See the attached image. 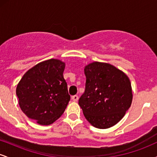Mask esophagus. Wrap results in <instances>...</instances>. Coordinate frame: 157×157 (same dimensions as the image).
<instances>
[{"mask_svg":"<svg viewBox=\"0 0 157 157\" xmlns=\"http://www.w3.org/2000/svg\"><path fill=\"white\" fill-rule=\"evenodd\" d=\"M71 99H72V100H73V101H75V102H77V100H78V99H79V97L77 96V95H74V96L71 97Z\"/></svg>","mask_w":157,"mask_h":157,"instance_id":"esophagus-1","label":"esophagus"}]
</instances>
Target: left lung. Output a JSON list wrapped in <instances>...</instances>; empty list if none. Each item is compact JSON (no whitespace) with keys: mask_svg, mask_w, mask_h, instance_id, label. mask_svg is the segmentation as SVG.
Masks as SVG:
<instances>
[{"mask_svg":"<svg viewBox=\"0 0 157 157\" xmlns=\"http://www.w3.org/2000/svg\"><path fill=\"white\" fill-rule=\"evenodd\" d=\"M86 89L79 105L95 128H109L122 120L132 102L131 82L112 65L94 62L85 67Z\"/></svg>","mask_w":157,"mask_h":157,"instance_id":"8db88e82","label":"left lung"}]
</instances>
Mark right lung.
<instances>
[{
  "mask_svg": "<svg viewBox=\"0 0 157 157\" xmlns=\"http://www.w3.org/2000/svg\"><path fill=\"white\" fill-rule=\"evenodd\" d=\"M64 68V63L57 59L44 61L27 71L17 84L16 94L20 107L40 125L53 123L69 102Z\"/></svg>",
  "mask_w": 157,
  "mask_h": 157,
  "instance_id": "right-lung-1",
  "label": "right lung"
}]
</instances>
